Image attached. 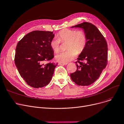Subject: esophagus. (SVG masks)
Segmentation results:
<instances>
[{
	"instance_id": "esophagus-1",
	"label": "esophagus",
	"mask_w": 124,
	"mask_h": 124,
	"mask_svg": "<svg viewBox=\"0 0 124 124\" xmlns=\"http://www.w3.org/2000/svg\"><path fill=\"white\" fill-rule=\"evenodd\" d=\"M68 63H59V65H67Z\"/></svg>"
}]
</instances>
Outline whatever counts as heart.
Listing matches in <instances>:
<instances>
[{"label":"heart","mask_w":124,"mask_h":124,"mask_svg":"<svg viewBox=\"0 0 124 124\" xmlns=\"http://www.w3.org/2000/svg\"><path fill=\"white\" fill-rule=\"evenodd\" d=\"M58 38H54L50 41V46L55 53L60 49L61 41H68L65 52L57 54L55 59L61 63H67L76 57L78 52H82L86 45L87 39L85 33L82 31L72 29H63L58 33Z\"/></svg>","instance_id":"b5f03b06"}]
</instances>
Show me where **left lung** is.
<instances>
[{"instance_id":"1","label":"left lung","mask_w":124,"mask_h":124,"mask_svg":"<svg viewBox=\"0 0 124 124\" xmlns=\"http://www.w3.org/2000/svg\"><path fill=\"white\" fill-rule=\"evenodd\" d=\"M71 27L82 28L87 42L76 62L77 70L70 77L78 85H89L99 78L107 64V43L97 27L91 23L85 22Z\"/></svg>"}]
</instances>
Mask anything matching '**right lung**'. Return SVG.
I'll return each instance as SVG.
<instances>
[{
    "mask_svg": "<svg viewBox=\"0 0 124 124\" xmlns=\"http://www.w3.org/2000/svg\"><path fill=\"white\" fill-rule=\"evenodd\" d=\"M53 32L35 31L26 34L17 43L14 62L19 73L31 87L47 85L52 78L57 64L48 62L54 57L50 41Z\"/></svg>",
    "mask_w": 124,
    "mask_h": 124,
    "instance_id": "1",
    "label": "right lung"
}]
</instances>
